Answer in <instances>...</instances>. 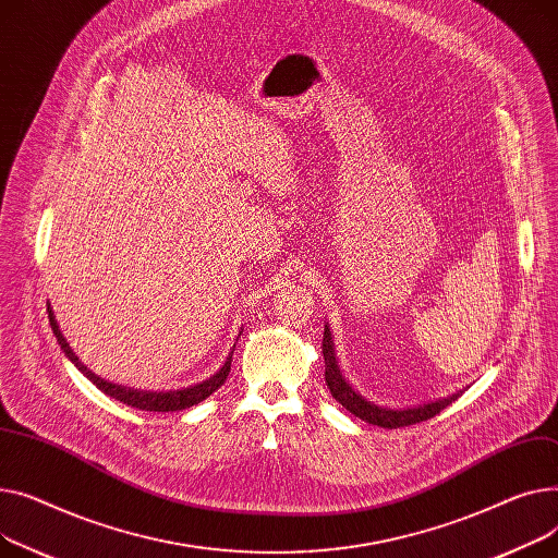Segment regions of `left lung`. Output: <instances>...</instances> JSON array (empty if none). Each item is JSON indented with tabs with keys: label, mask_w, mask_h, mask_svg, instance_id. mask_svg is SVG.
<instances>
[{
	"label": "left lung",
	"mask_w": 558,
	"mask_h": 558,
	"mask_svg": "<svg viewBox=\"0 0 558 558\" xmlns=\"http://www.w3.org/2000/svg\"><path fill=\"white\" fill-rule=\"evenodd\" d=\"M322 353H324V380L329 385L333 399L347 408L351 414H355L357 418H363L372 425H380V428H403V425H414L421 421H428L435 414H439L444 408H448L452 401H457L462 397V391H457L452 397L439 399V401H430L423 405H414V408H401V410H391V408H378L372 401L363 399L357 391L342 378L338 360H336V349H333V338H331V329L324 326V340H322Z\"/></svg>",
	"instance_id": "left-lung-1"
}]
</instances>
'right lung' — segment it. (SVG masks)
Listing matches in <instances>:
<instances>
[{"label": "right lung", "mask_w": 558, "mask_h": 558, "mask_svg": "<svg viewBox=\"0 0 558 558\" xmlns=\"http://www.w3.org/2000/svg\"><path fill=\"white\" fill-rule=\"evenodd\" d=\"M49 311V322H51V331L60 344V349L64 351V355H68L72 363L98 387L104 391V395H108L110 399L114 401H121L123 405H130V408H137V410H146V412H178V410H186L191 405H198L201 401H205L207 397H211L214 391L227 380L229 376V369H232V353L229 351L227 360L222 363V367L209 376L207 380L203 383H195V385H189V387H182V389H171V391H146V389H133V387H123V385H114L110 380H104L98 378L94 372H89L78 355L72 351V347L68 344V340H64V336L60 333L58 324H56V317H53V311L47 306Z\"/></svg>", "instance_id": "obj_1"}]
</instances>
